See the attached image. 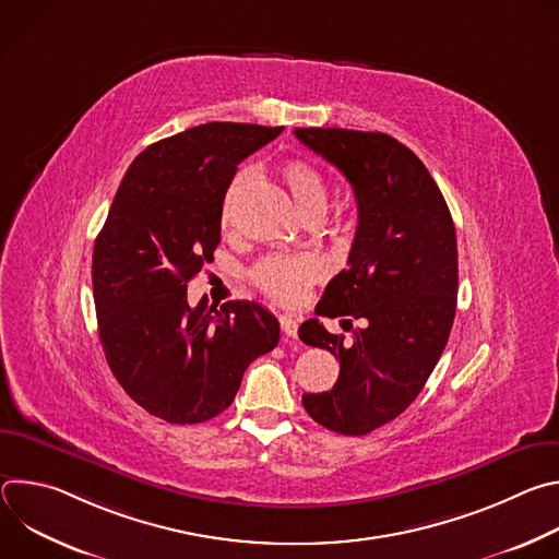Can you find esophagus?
<instances>
[{
	"label": "esophagus",
	"instance_id": "esophagus-1",
	"mask_svg": "<svg viewBox=\"0 0 559 559\" xmlns=\"http://www.w3.org/2000/svg\"><path fill=\"white\" fill-rule=\"evenodd\" d=\"M278 321H281L283 334H285L287 338H296V334H298V323L294 321V318H292V316H281Z\"/></svg>",
	"mask_w": 559,
	"mask_h": 559
}]
</instances>
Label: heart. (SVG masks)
Listing matches in <instances>:
<instances>
[{
    "label": "heart",
    "instance_id": "1",
    "mask_svg": "<svg viewBox=\"0 0 559 559\" xmlns=\"http://www.w3.org/2000/svg\"><path fill=\"white\" fill-rule=\"evenodd\" d=\"M281 175L302 214L316 207H325V201H328L325 179L309 162H302V158H289V162L283 164ZM250 181H252V170H243L231 179L229 188L225 190L223 203H221V227L225 231L234 227L238 201H241V194ZM321 272H323L321 263L311 257L274 254L254 265L252 278L274 300L296 302L305 294L307 285L321 276Z\"/></svg>",
    "mask_w": 559,
    "mask_h": 559
}]
</instances>
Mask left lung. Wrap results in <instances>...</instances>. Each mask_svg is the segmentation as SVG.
I'll return each instance as SVG.
<instances>
[{
	"instance_id": "left-lung-1",
	"label": "left lung",
	"mask_w": 559,
	"mask_h": 559,
	"mask_svg": "<svg viewBox=\"0 0 559 559\" xmlns=\"http://www.w3.org/2000/svg\"><path fill=\"white\" fill-rule=\"evenodd\" d=\"M294 134L345 175L358 205L347 270L316 313L365 321L354 343L318 318L300 325L305 345L341 360L334 389L302 393V407L330 431L365 436L416 401L444 352L457 300L455 227L429 170L397 139L343 128Z\"/></svg>"
}]
</instances>
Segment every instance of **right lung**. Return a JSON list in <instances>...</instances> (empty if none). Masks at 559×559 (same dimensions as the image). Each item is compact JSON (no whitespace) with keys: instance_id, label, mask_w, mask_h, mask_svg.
I'll list each match as a JSON object with an SVG mask.
<instances>
[{"instance_id":"right-lung-1","label":"right lung","mask_w":559,"mask_h":559,"mask_svg":"<svg viewBox=\"0 0 559 559\" xmlns=\"http://www.w3.org/2000/svg\"><path fill=\"white\" fill-rule=\"evenodd\" d=\"M283 128L212 121L147 145L128 168L95 241L93 292L106 360L132 401L170 425L225 412L252 360L278 345L250 300L221 309L188 283L221 243L236 166Z\"/></svg>"}]
</instances>
